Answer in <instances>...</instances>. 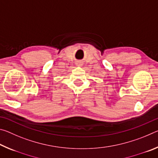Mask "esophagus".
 Wrapping results in <instances>:
<instances>
[{"label": "esophagus", "instance_id": "1", "mask_svg": "<svg viewBox=\"0 0 158 158\" xmlns=\"http://www.w3.org/2000/svg\"><path fill=\"white\" fill-rule=\"evenodd\" d=\"M77 65H79L80 66V65H81V64H80V63H77Z\"/></svg>", "mask_w": 158, "mask_h": 158}]
</instances>
